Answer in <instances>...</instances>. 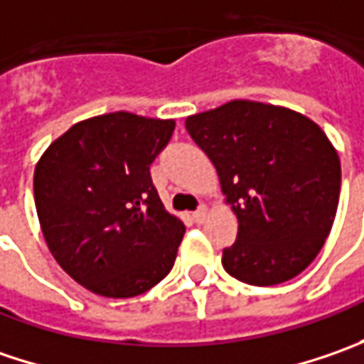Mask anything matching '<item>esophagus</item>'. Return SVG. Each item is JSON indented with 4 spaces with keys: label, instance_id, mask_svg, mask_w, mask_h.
Masks as SVG:
<instances>
[{
    "label": "esophagus",
    "instance_id": "esophagus-1",
    "mask_svg": "<svg viewBox=\"0 0 364 364\" xmlns=\"http://www.w3.org/2000/svg\"><path fill=\"white\" fill-rule=\"evenodd\" d=\"M206 215H208V208L203 204L198 210H194V213H192V218H194L196 223H204V220H206Z\"/></svg>",
    "mask_w": 364,
    "mask_h": 364
}]
</instances>
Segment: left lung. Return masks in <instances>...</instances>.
<instances>
[{
  "label": "left lung",
  "mask_w": 364,
  "mask_h": 364,
  "mask_svg": "<svg viewBox=\"0 0 364 364\" xmlns=\"http://www.w3.org/2000/svg\"><path fill=\"white\" fill-rule=\"evenodd\" d=\"M239 223L223 267L249 286L301 273L330 235L341 160L322 127L287 107L235 99L186 117Z\"/></svg>",
  "instance_id": "left-lung-1"
}]
</instances>
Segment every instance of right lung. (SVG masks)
<instances>
[{"label":"right lung","instance_id":"obj_1","mask_svg":"<svg viewBox=\"0 0 364 364\" xmlns=\"http://www.w3.org/2000/svg\"><path fill=\"white\" fill-rule=\"evenodd\" d=\"M174 125L129 111L89 117L36 164L44 241L64 272L97 296H139L174 265L186 227L166 210L149 178Z\"/></svg>","mask_w":364,"mask_h":364}]
</instances>
